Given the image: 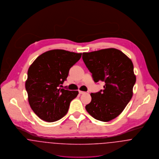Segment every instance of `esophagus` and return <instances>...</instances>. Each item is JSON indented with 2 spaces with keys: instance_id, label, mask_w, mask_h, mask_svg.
Wrapping results in <instances>:
<instances>
[{
  "instance_id": "1",
  "label": "esophagus",
  "mask_w": 159,
  "mask_h": 159,
  "mask_svg": "<svg viewBox=\"0 0 159 159\" xmlns=\"http://www.w3.org/2000/svg\"><path fill=\"white\" fill-rule=\"evenodd\" d=\"M79 94H85V93H88V92H85V91H79Z\"/></svg>"
}]
</instances>
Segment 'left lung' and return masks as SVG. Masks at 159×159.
<instances>
[{"label":"left lung","instance_id":"8db88e82","mask_svg":"<svg viewBox=\"0 0 159 159\" xmlns=\"http://www.w3.org/2000/svg\"><path fill=\"white\" fill-rule=\"evenodd\" d=\"M82 59L94 81L105 82L103 90L91 93V101L85 108L97 120L111 121L121 113L133 96L136 77L132 61L114 48L84 52Z\"/></svg>","mask_w":159,"mask_h":159}]
</instances>
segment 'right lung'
<instances>
[{"mask_svg": "<svg viewBox=\"0 0 159 159\" xmlns=\"http://www.w3.org/2000/svg\"><path fill=\"white\" fill-rule=\"evenodd\" d=\"M82 53L55 49L36 58L27 72L25 89L30 106L42 120L54 122L68 113L78 91L59 88L66 80L71 67Z\"/></svg>", "mask_w": 159, "mask_h": 159, "instance_id": "1", "label": "right lung"}]
</instances>
